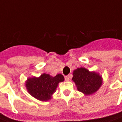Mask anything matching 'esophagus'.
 Wrapping results in <instances>:
<instances>
[{
    "mask_svg": "<svg viewBox=\"0 0 122 122\" xmlns=\"http://www.w3.org/2000/svg\"><path fill=\"white\" fill-rule=\"evenodd\" d=\"M65 81H68L70 80V76H65Z\"/></svg>",
    "mask_w": 122,
    "mask_h": 122,
    "instance_id": "34e87169",
    "label": "esophagus"
}]
</instances>
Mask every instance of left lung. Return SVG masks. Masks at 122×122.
<instances>
[{"mask_svg": "<svg viewBox=\"0 0 122 122\" xmlns=\"http://www.w3.org/2000/svg\"><path fill=\"white\" fill-rule=\"evenodd\" d=\"M73 81L78 91L85 95H90L97 92L102 86V78L95 71H90L85 68H78L73 72Z\"/></svg>", "mask_w": 122, "mask_h": 122, "instance_id": "left-lung-1", "label": "left lung"}]
</instances>
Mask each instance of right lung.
Wrapping results in <instances>:
<instances>
[{
  "label": "right lung",
  "mask_w": 122,
  "mask_h": 122,
  "mask_svg": "<svg viewBox=\"0 0 122 122\" xmlns=\"http://www.w3.org/2000/svg\"><path fill=\"white\" fill-rule=\"evenodd\" d=\"M64 79L63 76L60 73L55 77L43 73L39 77L28 78L25 82V87L31 96L41 101H47L52 98L58 84L64 81Z\"/></svg>",
  "instance_id": "obj_1"
}]
</instances>
